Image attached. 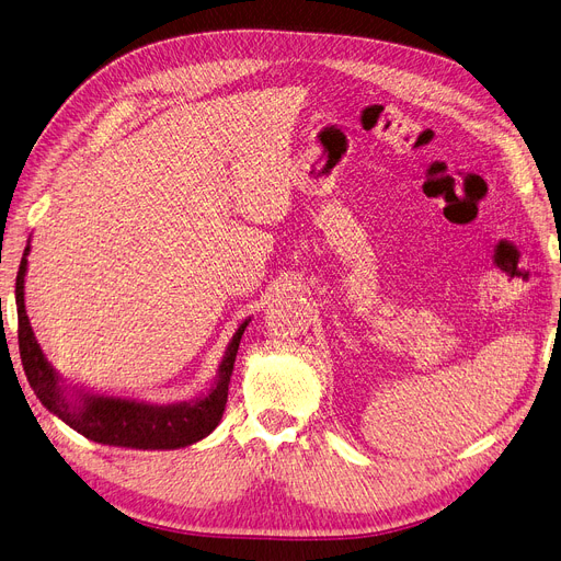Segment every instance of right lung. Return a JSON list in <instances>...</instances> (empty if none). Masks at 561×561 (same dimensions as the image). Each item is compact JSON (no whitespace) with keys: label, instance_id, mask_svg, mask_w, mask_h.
I'll use <instances>...</instances> for the list:
<instances>
[{"label":"right lung","instance_id":"1","mask_svg":"<svg viewBox=\"0 0 561 561\" xmlns=\"http://www.w3.org/2000/svg\"><path fill=\"white\" fill-rule=\"evenodd\" d=\"M30 251L32 247L24 249L15 278L18 342L26 381H30L41 404L49 413H55L70 430L89 440L129 449H180L203 440L217 430L228 402V383L239 340H242L251 317L244 319L230 337L215 383L201 397L190 399V402L152 404L144 402V399L89 392L82 386L77 388L66 383L59 371L47 363L34 335L30 317L24 310V276L26 264H30V260H26Z\"/></svg>","mask_w":561,"mask_h":561}]
</instances>
